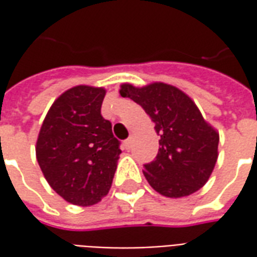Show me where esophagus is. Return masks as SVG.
<instances>
[{
  "label": "esophagus",
  "instance_id": "34e87169",
  "mask_svg": "<svg viewBox=\"0 0 257 257\" xmlns=\"http://www.w3.org/2000/svg\"><path fill=\"white\" fill-rule=\"evenodd\" d=\"M123 146H125V150H129L131 146H132V138H128V139L123 142Z\"/></svg>",
  "mask_w": 257,
  "mask_h": 257
}]
</instances>
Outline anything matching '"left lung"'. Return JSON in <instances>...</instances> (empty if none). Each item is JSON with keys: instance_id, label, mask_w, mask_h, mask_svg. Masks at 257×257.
Segmentation results:
<instances>
[{"instance_id": "1", "label": "left lung", "mask_w": 257, "mask_h": 257, "mask_svg": "<svg viewBox=\"0 0 257 257\" xmlns=\"http://www.w3.org/2000/svg\"><path fill=\"white\" fill-rule=\"evenodd\" d=\"M119 93L143 107L160 135L156 160L145 176L157 193L180 198L204 186L217 161L219 134L189 96L176 86L153 82L142 88L122 84Z\"/></svg>"}]
</instances>
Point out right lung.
<instances>
[{"label":"right lung","instance_id":"obj_1","mask_svg":"<svg viewBox=\"0 0 257 257\" xmlns=\"http://www.w3.org/2000/svg\"><path fill=\"white\" fill-rule=\"evenodd\" d=\"M104 88L78 85L59 96L37 139L38 165L67 202L97 204L111 187L121 154L111 122L101 117Z\"/></svg>","mask_w":257,"mask_h":257}]
</instances>
